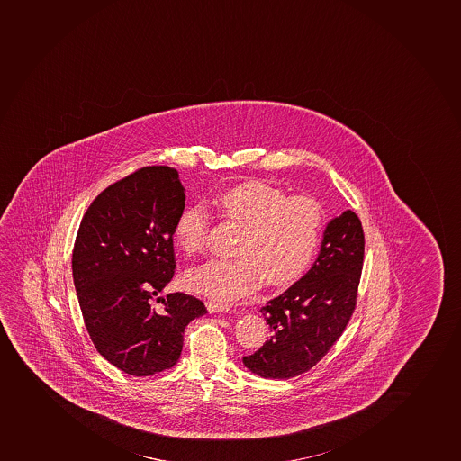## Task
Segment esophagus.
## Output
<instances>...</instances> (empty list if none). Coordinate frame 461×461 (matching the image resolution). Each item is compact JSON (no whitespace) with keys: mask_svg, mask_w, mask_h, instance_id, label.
<instances>
[{"mask_svg":"<svg viewBox=\"0 0 461 461\" xmlns=\"http://www.w3.org/2000/svg\"><path fill=\"white\" fill-rule=\"evenodd\" d=\"M205 305L210 313H226L230 310V305L220 303V301H206Z\"/></svg>","mask_w":461,"mask_h":461,"instance_id":"esophagus-1","label":"esophagus"}]
</instances>
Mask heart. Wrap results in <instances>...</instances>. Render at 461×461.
I'll use <instances>...</instances> for the list:
<instances>
[{
  "mask_svg": "<svg viewBox=\"0 0 461 461\" xmlns=\"http://www.w3.org/2000/svg\"><path fill=\"white\" fill-rule=\"evenodd\" d=\"M217 203L226 219L242 226L237 256L188 269L190 291L212 300H237L264 280L269 286H287L304 274L322 232L323 210L314 197L287 196L264 181H244L221 193ZM210 228L203 206H187L175 223V244L188 255L201 253Z\"/></svg>",
  "mask_w": 461,
  "mask_h": 461,
  "instance_id": "1",
  "label": "heart"
}]
</instances>
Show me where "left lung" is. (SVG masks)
I'll use <instances>...</instances> for the list:
<instances>
[{
	"mask_svg": "<svg viewBox=\"0 0 461 461\" xmlns=\"http://www.w3.org/2000/svg\"><path fill=\"white\" fill-rule=\"evenodd\" d=\"M364 247V229L353 211L328 223L309 273L260 309L271 336L242 357L247 368L267 379H289L330 352L357 307Z\"/></svg>",
	"mask_w": 461,
	"mask_h": 461,
	"instance_id": "left-lung-1",
	"label": "left lung"
}]
</instances>
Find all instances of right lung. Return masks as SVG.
Segmentation results:
<instances>
[{
  "label": "right lung",
  "mask_w": 461,
  "mask_h": 461,
  "mask_svg": "<svg viewBox=\"0 0 461 461\" xmlns=\"http://www.w3.org/2000/svg\"><path fill=\"white\" fill-rule=\"evenodd\" d=\"M185 205L178 172L147 166L104 188L88 206L73 247V282L97 352L127 375L174 366L184 330L206 313L181 292L152 301L175 273L174 228Z\"/></svg>",
  "instance_id": "right-lung-1"
}]
</instances>
